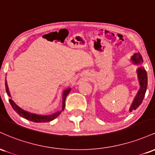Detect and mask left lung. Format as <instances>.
<instances>
[{
    "label": "left lung",
    "instance_id": "obj_1",
    "mask_svg": "<svg viewBox=\"0 0 155 155\" xmlns=\"http://www.w3.org/2000/svg\"><path fill=\"white\" fill-rule=\"evenodd\" d=\"M131 60H133L135 64H141L142 62H143V59H142V57L140 53H136V54H133ZM137 73H138L140 88L138 94H137L136 97H135L134 101H133L132 106L130 108V111H133V110H136L141 104L142 101L144 98L145 93L147 88V74L144 68L142 66L139 68L137 71Z\"/></svg>",
    "mask_w": 155,
    "mask_h": 155
}]
</instances>
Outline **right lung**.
I'll use <instances>...</instances> for the list:
<instances>
[{"mask_svg": "<svg viewBox=\"0 0 155 155\" xmlns=\"http://www.w3.org/2000/svg\"><path fill=\"white\" fill-rule=\"evenodd\" d=\"M5 84H6V90L7 94H8V96H10V93H9V91H8V85H7V83H6H6ZM70 91H71V88H69V89H67L66 90H65L63 92V107H62V111H63L64 108H65V98H66L67 95H68V93L70 92ZM8 101H9L11 106H12L13 109L15 110V111L17 112V114H18L19 116L23 117V118L26 119V120L31 121V122H37V123H38V122H50V121L54 120L55 118H57V117H58L60 114V113H61V111H58L57 113H55V114H53L47 115V116H42V115L34 114H31V113H29V112H27L25 111H24V110L22 109V108H19V106H17V105L15 104V102H14V101H12L11 98L8 99Z\"/></svg>", "mask_w": 155, "mask_h": 155, "instance_id": "right-lung-1", "label": "right lung"}]
</instances>
